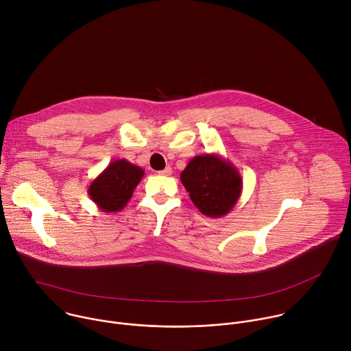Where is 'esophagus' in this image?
Here are the masks:
<instances>
[{"label":"esophagus","instance_id":"esophagus-1","mask_svg":"<svg viewBox=\"0 0 351 351\" xmlns=\"http://www.w3.org/2000/svg\"><path fill=\"white\" fill-rule=\"evenodd\" d=\"M158 173H160V175H164V176H169V175H171V173H172V169H171V168H169V167H167V168H165V169H162V171H160V172H158Z\"/></svg>","mask_w":351,"mask_h":351}]
</instances>
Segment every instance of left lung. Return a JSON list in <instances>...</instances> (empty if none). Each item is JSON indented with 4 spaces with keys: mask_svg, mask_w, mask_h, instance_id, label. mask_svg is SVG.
<instances>
[{
    "mask_svg": "<svg viewBox=\"0 0 351 351\" xmlns=\"http://www.w3.org/2000/svg\"><path fill=\"white\" fill-rule=\"evenodd\" d=\"M193 204L203 215L221 218L232 211L243 190L237 168L218 154L195 156L180 173Z\"/></svg>",
    "mask_w": 351,
    "mask_h": 351,
    "instance_id": "1",
    "label": "left lung"
}]
</instances>
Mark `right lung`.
<instances>
[{"label":"right lung","mask_w":351,"mask_h":351,"mask_svg":"<svg viewBox=\"0 0 351 351\" xmlns=\"http://www.w3.org/2000/svg\"><path fill=\"white\" fill-rule=\"evenodd\" d=\"M144 171L128 160H115L88 186V195L103 213L123 210L140 183Z\"/></svg>","instance_id":"right-lung-1"}]
</instances>
